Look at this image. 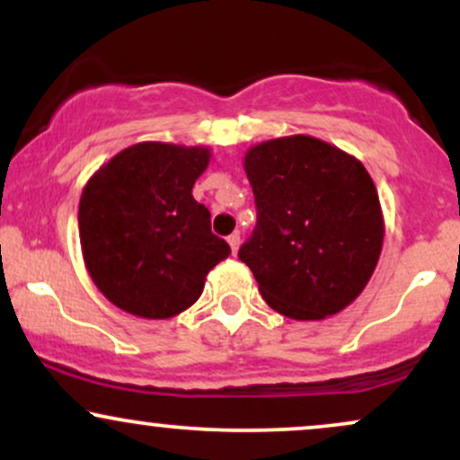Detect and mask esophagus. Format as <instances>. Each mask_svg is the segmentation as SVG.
<instances>
[{
  "mask_svg": "<svg viewBox=\"0 0 460 460\" xmlns=\"http://www.w3.org/2000/svg\"><path fill=\"white\" fill-rule=\"evenodd\" d=\"M226 242H229L231 252H234V255H237V248H240V235H237V234H231L229 237H226Z\"/></svg>",
  "mask_w": 460,
  "mask_h": 460,
  "instance_id": "1",
  "label": "esophagus"
}]
</instances>
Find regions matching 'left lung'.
<instances>
[{
	"mask_svg": "<svg viewBox=\"0 0 460 460\" xmlns=\"http://www.w3.org/2000/svg\"><path fill=\"white\" fill-rule=\"evenodd\" d=\"M244 171L257 226L237 255L263 300L292 320L340 314L366 289L383 251L381 200L366 166L296 134L251 146Z\"/></svg>",
	"mask_w": 460,
	"mask_h": 460,
	"instance_id": "8db88e82",
	"label": "left lung"
}]
</instances>
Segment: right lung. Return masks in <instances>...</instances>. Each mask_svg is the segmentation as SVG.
Here are the masks:
<instances>
[{
  "label": "right lung",
  "mask_w": 460,
  "mask_h": 460,
  "mask_svg": "<svg viewBox=\"0 0 460 460\" xmlns=\"http://www.w3.org/2000/svg\"><path fill=\"white\" fill-rule=\"evenodd\" d=\"M209 146L138 142L93 172L79 197V244L93 283L136 318L166 320L197 303L229 244L192 197Z\"/></svg>",
  "instance_id": "add662e5"
}]
</instances>
